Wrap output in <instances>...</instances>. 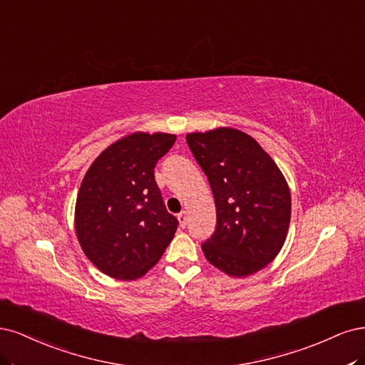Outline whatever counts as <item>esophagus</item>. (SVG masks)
Instances as JSON below:
<instances>
[{"label":"esophagus","instance_id":"obj_1","mask_svg":"<svg viewBox=\"0 0 365 365\" xmlns=\"http://www.w3.org/2000/svg\"><path fill=\"white\" fill-rule=\"evenodd\" d=\"M178 220H179V222H180V227H185V226H186L187 217H186V212H185V210H183V212H180V214L178 215Z\"/></svg>","mask_w":365,"mask_h":365}]
</instances>
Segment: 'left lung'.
<instances>
[{
    "instance_id": "8db88e82",
    "label": "left lung",
    "mask_w": 365,
    "mask_h": 365,
    "mask_svg": "<svg viewBox=\"0 0 365 365\" xmlns=\"http://www.w3.org/2000/svg\"><path fill=\"white\" fill-rule=\"evenodd\" d=\"M186 143L207 175L217 207L215 232L202 245L206 259L233 277L259 272L287 240L291 194L284 174L237 128L187 133Z\"/></svg>"
}]
</instances>
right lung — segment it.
<instances>
[{
  "label": "right lung",
  "mask_w": 365,
  "mask_h": 365,
  "mask_svg": "<svg viewBox=\"0 0 365 365\" xmlns=\"http://www.w3.org/2000/svg\"><path fill=\"white\" fill-rule=\"evenodd\" d=\"M175 135L136 132L92 162L76 203V233L100 272L135 280L155 267L179 221L168 214L155 180L158 160Z\"/></svg>",
  "instance_id": "1"
}]
</instances>
